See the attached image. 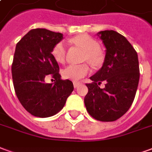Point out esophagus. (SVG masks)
Listing matches in <instances>:
<instances>
[{"mask_svg": "<svg viewBox=\"0 0 152 152\" xmlns=\"http://www.w3.org/2000/svg\"><path fill=\"white\" fill-rule=\"evenodd\" d=\"M80 85V82H79V81H74V82H73V86H74L75 88H77Z\"/></svg>", "mask_w": 152, "mask_h": 152, "instance_id": "obj_1", "label": "esophagus"}]
</instances>
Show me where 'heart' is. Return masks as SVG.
I'll use <instances>...</instances> for the list:
<instances>
[{"label": "heart", "instance_id": "b5f03b06", "mask_svg": "<svg viewBox=\"0 0 152 152\" xmlns=\"http://www.w3.org/2000/svg\"><path fill=\"white\" fill-rule=\"evenodd\" d=\"M71 41L85 50L84 59L87 60L94 66H99L104 60V55L99 49V43L88 35H80L73 37ZM66 46L64 42L60 41L53 46L52 55L58 63H63L65 61ZM89 72L87 64H70L63 70V76L65 79L76 81L86 76Z\"/></svg>", "mask_w": 152, "mask_h": 152}]
</instances>
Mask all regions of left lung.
<instances>
[{"label": "left lung", "instance_id": "1", "mask_svg": "<svg viewBox=\"0 0 152 152\" xmlns=\"http://www.w3.org/2000/svg\"><path fill=\"white\" fill-rule=\"evenodd\" d=\"M106 47L102 68L86 84L85 105L89 114L100 121H115L128 112L134 102L139 81L137 53L127 39L116 31L99 32ZM105 81V88L98 86Z\"/></svg>", "mask_w": 152, "mask_h": 152}]
</instances>
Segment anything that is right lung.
I'll return each mask as SVG.
<instances>
[{
  "label": "right lung",
  "instance_id": "1",
  "mask_svg": "<svg viewBox=\"0 0 152 152\" xmlns=\"http://www.w3.org/2000/svg\"><path fill=\"white\" fill-rule=\"evenodd\" d=\"M62 39V33L37 28L16 45L11 66L15 94L22 106L34 116L57 114L74 89L71 80L61 79L59 66L52 55L53 46ZM48 76L55 82L45 83Z\"/></svg>",
  "mask_w": 152,
  "mask_h": 152
}]
</instances>
